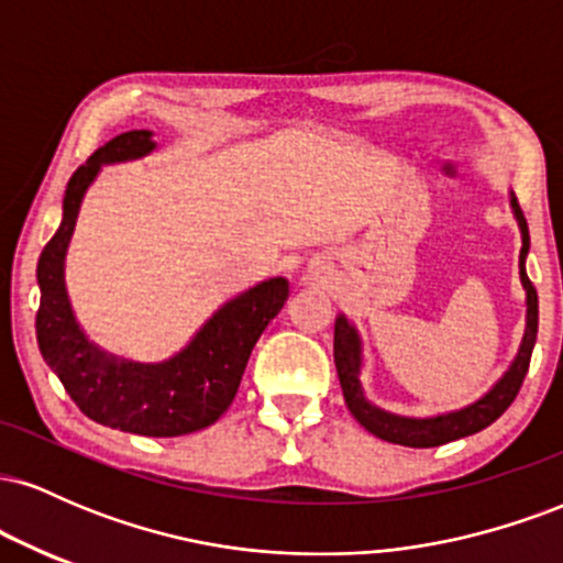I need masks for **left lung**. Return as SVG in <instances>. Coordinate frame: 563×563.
<instances>
[{"label": "left lung", "instance_id": "1", "mask_svg": "<svg viewBox=\"0 0 563 563\" xmlns=\"http://www.w3.org/2000/svg\"><path fill=\"white\" fill-rule=\"evenodd\" d=\"M510 209H514V217L521 230L519 275L521 286L527 290V328L514 363H510V367L503 373V378L497 380L493 389L476 399V402L461 407V410L439 412V416L431 418L397 416V412L380 410V407L367 402L363 384H360V371H363V341H360L357 328L346 320V314H339V318H335L333 360L335 371H339L346 407L349 412L357 418L360 426H365L371 434L384 439V442L405 444V448H439V444H448L455 442V439L476 434V431L487 429L489 423H495L497 418L508 410L510 402L516 399V394H519L521 384H525L534 341H538V290H534L532 280L527 277L525 262L529 254V228L514 196H510Z\"/></svg>", "mask_w": 563, "mask_h": 563}]
</instances>
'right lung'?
<instances>
[{
    "instance_id": "obj_1",
    "label": "right lung",
    "mask_w": 563,
    "mask_h": 563,
    "mask_svg": "<svg viewBox=\"0 0 563 563\" xmlns=\"http://www.w3.org/2000/svg\"><path fill=\"white\" fill-rule=\"evenodd\" d=\"M153 132H124L89 156L68 179L63 222L36 264L42 299L36 341L44 363L95 423L142 437H183L206 429L235 399L245 363L264 328L288 299L286 277H269L243 290L200 325L190 344L164 363H132L102 352L76 322L66 288V254L84 192L106 164L147 156Z\"/></svg>"
}]
</instances>
